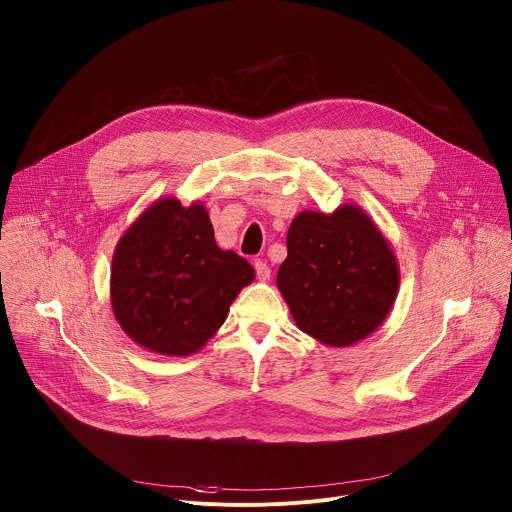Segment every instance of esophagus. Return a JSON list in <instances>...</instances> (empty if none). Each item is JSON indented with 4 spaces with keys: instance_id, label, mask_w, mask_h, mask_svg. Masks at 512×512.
I'll return each instance as SVG.
<instances>
[{
    "instance_id": "1",
    "label": "esophagus",
    "mask_w": 512,
    "mask_h": 512,
    "mask_svg": "<svg viewBox=\"0 0 512 512\" xmlns=\"http://www.w3.org/2000/svg\"><path fill=\"white\" fill-rule=\"evenodd\" d=\"M255 271H257L259 281H267V279L271 277V269H269L267 261H263V259H257V261H255Z\"/></svg>"
}]
</instances>
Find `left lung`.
<instances>
[{
	"label": "left lung",
	"mask_w": 512,
	"mask_h": 512,
	"mask_svg": "<svg viewBox=\"0 0 512 512\" xmlns=\"http://www.w3.org/2000/svg\"><path fill=\"white\" fill-rule=\"evenodd\" d=\"M397 257L367 210H302L287 231L277 287L296 326L326 346L371 336L399 294Z\"/></svg>",
	"instance_id": "1"
}]
</instances>
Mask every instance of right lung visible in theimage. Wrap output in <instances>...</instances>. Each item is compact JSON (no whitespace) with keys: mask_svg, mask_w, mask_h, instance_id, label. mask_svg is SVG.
<instances>
[{"mask_svg":"<svg viewBox=\"0 0 512 512\" xmlns=\"http://www.w3.org/2000/svg\"><path fill=\"white\" fill-rule=\"evenodd\" d=\"M253 267L214 241L202 202L158 198L121 235L111 263L115 320L141 348L190 356L221 328Z\"/></svg>","mask_w":512,"mask_h":512,"instance_id":"add662e5","label":"right lung"}]
</instances>
